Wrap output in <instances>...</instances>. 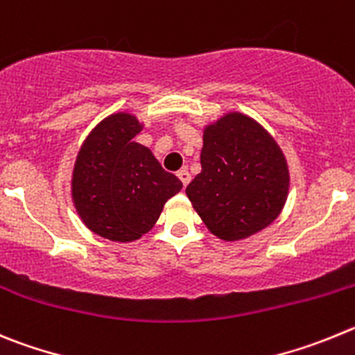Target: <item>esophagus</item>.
Instances as JSON below:
<instances>
[{
	"label": "esophagus",
	"instance_id": "esophagus-1",
	"mask_svg": "<svg viewBox=\"0 0 355 355\" xmlns=\"http://www.w3.org/2000/svg\"><path fill=\"white\" fill-rule=\"evenodd\" d=\"M177 177H178V180L182 182V185H184V187L191 182V173H189V171H187V170H185V168H184V170L178 171Z\"/></svg>",
	"mask_w": 355,
	"mask_h": 355
}]
</instances>
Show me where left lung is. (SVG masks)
<instances>
[{
	"label": "left lung",
	"instance_id": "left-lung-1",
	"mask_svg": "<svg viewBox=\"0 0 355 355\" xmlns=\"http://www.w3.org/2000/svg\"><path fill=\"white\" fill-rule=\"evenodd\" d=\"M200 159L201 173L185 193L216 237L241 241L279 216L288 196V166L253 118L228 113L207 125Z\"/></svg>",
	"mask_w": 355,
	"mask_h": 355
}]
</instances>
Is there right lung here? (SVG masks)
I'll return each mask as SVG.
<instances>
[{
    "instance_id": "add662e5",
    "label": "right lung",
    "mask_w": 355,
    "mask_h": 355,
    "mask_svg": "<svg viewBox=\"0 0 355 355\" xmlns=\"http://www.w3.org/2000/svg\"><path fill=\"white\" fill-rule=\"evenodd\" d=\"M141 123L129 113L104 118L83 143L72 173V200L83 223L114 242L138 241L182 189L146 146L134 141Z\"/></svg>"
}]
</instances>
